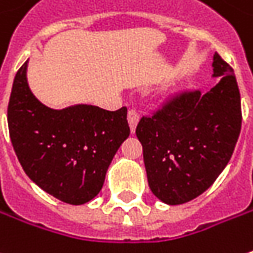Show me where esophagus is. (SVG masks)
<instances>
[{
	"label": "esophagus",
	"instance_id": "obj_1",
	"mask_svg": "<svg viewBox=\"0 0 253 253\" xmlns=\"http://www.w3.org/2000/svg\"><path fill=\"white\" fill-rule=\"evenodd\" d=\"M138 119H140V115H138L137 110H136V109H130L128 113H127V120H128V126H130L131 133H134V130H136Z\"/></svg>",
	"mask_w": 253,
	"mask_h": 253
}]
</instances>
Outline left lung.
Listing matches in <instances>:
<instances>
[{
	"instance_id": "1",
	"label": "left lung",
	"mask_w": 253,
	"mask_h": 253,
	"mask_svg": "<svg viewBox=\"0 0 253 253\" xmlns=\"http://www.w3.org/2000/svg\"><path fill=\"white\" fill-rule=\"evenodd\" d=\"M212 68L219 82L210 92L172 94L136 127L150 190L163 203L180 205L201 195L234 153L242 125L239 87L218 53Z\"/></svg>"
}]
</instances>
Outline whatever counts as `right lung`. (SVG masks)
<instances>
[{"instance_id":"obj_1","label":"right lung","mask_w":253,"mask_h":253,"mask_svg":"<svg viewBox=\"0 0 253 253\" xmlns=\"http://www.w3.org/2000/svg\"><path fill=\"white\" fill-rule=\"evenodd\" d=\"M27 63L18 69L8 103L15 154L43 191L72 205L87 203L102 190L117 148L130 134L127 107L109 112L78 105L53 110L29 90Z\"/></svg>"}]
</instances>
